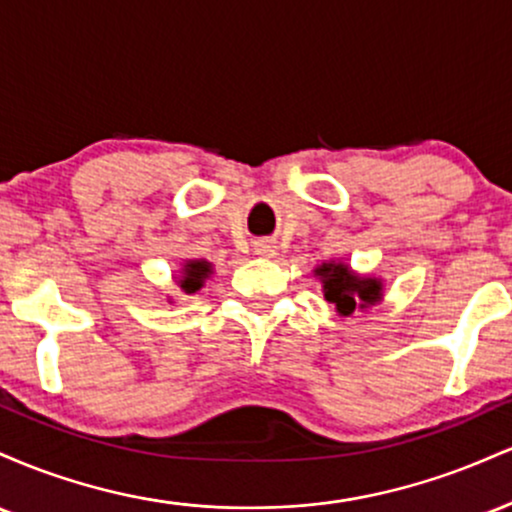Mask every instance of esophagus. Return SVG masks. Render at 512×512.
Instances as JSON below:
<instances>
[{"mask_svg": "<svg viewBox=\"0 0 512 512\" xmlns=\"http://www.w3.org/2000/svg\"><path fill=\"white\" fill-rule=\"evenodd\" d=\"M255 252H257V255H262V257H272L276 248L272 243H269V240H260V243L255 245Z\"/></svg>", "mask_w": 512, "mask_h": 512, "instance_id": "esophagus-1", "label": "esophagus"}]
</instances>
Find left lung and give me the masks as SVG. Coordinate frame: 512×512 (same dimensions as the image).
I'll use <instances>...</instances> for the list:
<instances>
[{
  "label": "left lung",
  "mask_w": 512,
  "mask_h": 512,
  "mask_svg": "<svg viewBox=\"0 0 512 512\" xmlns=\"http://www.w3.org/2000/svg\"><path fill=\"white\" fill-rule=\"evenodd\" d=\"M313 274L315 279H320L325 301L334 305L339 317H349L356 310H368L383 303V279L375 274H358L344 260L320 262Z\"/></svg>",
  "instance_id": "1"
}]
</instances>
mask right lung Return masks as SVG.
<instances>
[{"mask_svg":"<svg viewBox=\"0 0 512 512\" xmlns=\"http://www.w3.org/2000/svg\"><path fill=\"white\" fill-rule=\"evenodd\" d=\"M211 274H214V264L209 260H182L180 269L173 274V281L182 293L195 296V293L204 289ZM168 301L173 303V298H168Z\"/></svg>","mask_w":512,"mask_h":512,"instance_id":"add662e5","label":"right lung"}]
</instances>
